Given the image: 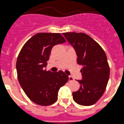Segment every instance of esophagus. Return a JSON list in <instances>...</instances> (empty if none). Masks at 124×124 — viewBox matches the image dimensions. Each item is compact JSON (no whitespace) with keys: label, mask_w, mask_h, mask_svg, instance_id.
<instances>
[{"label":"esophagus","mask_w":124,"mask_h":124,"mask_svg":"<svg viewBox=\"0 0 124 124\" xmlns=\"http://www.w3.org/2000/svg\"><path fill=\"white\" fill-rule=\"evenodd\" d=\"M74 80V78H73L71 76H69V82H71V81Z\"/></svg>","instance_id":"esophagus-1"}]
</instances>
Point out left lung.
Segmentation results:
<instances>
[{
	"label": "left lung",
	"mask_w": 124,
	"mask_h": 124,
	"mask_svg": "<svg viewBox=\"0 0 124 124\" xmlns=\"http://www.w3.org/2000/svg\"><path fill=\"white\" fill-rule=\"evenodd\" d=\"M63 35L74 48L77 63L82 66L80 87L73 92V99L83 106L93 105L104 93L109 77L107 55L95 40L84 33L67 32Z\"/></svg>",
	"instance_id": "obj_1"
}]
</instances>
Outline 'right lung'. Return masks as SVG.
Segmentation results:
<instances>
[{"mask_svg": "<svg viewBox=\"0 0 124 124\" xmlns=\"http://www.w3.org/2000/svg\"><path fill=\"white\" fill-rule=\"evenodd\" d=\"M66 42L57 33H38L25 42L16 61L18 80L27 96L39 105L48 106L56 102L58 93L69 77L64 72L44 69L54 46Z\"/></svg>", "mask_w": 124, "mask_h": 124, "instance_id": "right-lung-1", "label": "right lung"}]
</instances>
